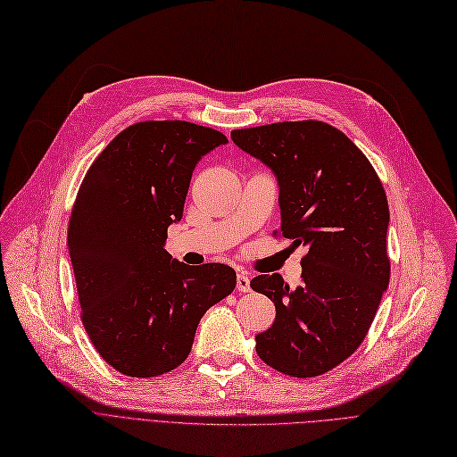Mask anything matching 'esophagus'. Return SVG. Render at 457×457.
<instances>
[{
  "mask_svg": "<svg viewBox=\"0 0 457 457\" xmlns=\"http://www.w3.org/2000/svg\"><path fill=\"white\" fill-rule=\"evenodd\" d=\"M236 288H237V292H249L251 290V280L245 273H240L236 277Z\"/></svg>",
  "mask_w": 457,
  "mask_h": 457,
  "instance_id": "34e87169",
  "label": "esophagus"
}]
</instances>
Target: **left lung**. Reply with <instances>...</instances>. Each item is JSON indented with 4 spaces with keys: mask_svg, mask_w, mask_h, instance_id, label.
<instances>
[{
    "mask_svg": "<svg viewBox=\"0 0 457 457\" xmlns=\"http://www.w3.org/2000/svg\"><path fill=\"white\" fill-rule=\"evenodd\" d=\"M236 146L268 165L278 184L280 234L305 247L301 285L262 273L251 288L275 303L256 353L292 378L329 372L350 357L388 287V204L372 163L321 120L234 129Z\"/></svg>",
    "mask_w": 457,
    "mask_h": 457,
    "instance_id": "left-lung-1",
    "label": "left lung"
}]
</instances>
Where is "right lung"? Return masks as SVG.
Returning <instances> with one entry per match:
<instances>
[{
	"instance_id": "obj_1",
	"label": "right lung",
	"mask_w": 457,
	"mask_h": 457,
	"mask_svg": "<svg viewBox=\"0 0 457 457\" xmlns=\"http://www.w3.org/2000/svg\"><path fill=\"white\" fill-rule=\"evenodd\" d=\"M186 120L137 122L87 170L69 223L83 328L102 359L129 378L180 366L204 312L236 287L225 264L189 268L165 251L182 220L195 165L227 145Z\"/></svg>"
}]
</instances>
